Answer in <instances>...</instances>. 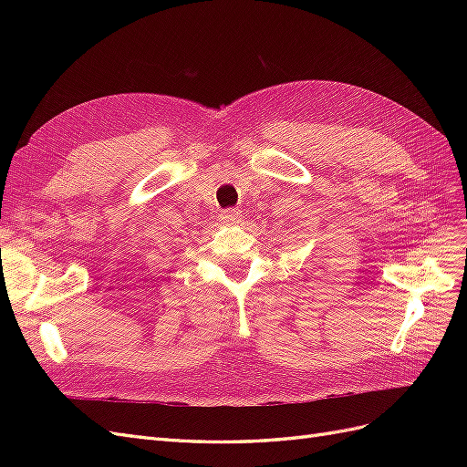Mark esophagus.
<instances>
[{
    "label": "esophagus",
    "instance_id": "obj_1",
    "mask_svg": "<svg viewBox=\"0 0 467 467\" xmlns=\"http://www.w3.org/2000/svg\"><path fill=\"white\" fill-rule=\"evenodd\" d=\"M222 220H223L225 223H237V222H239V212L234 210V208H232V210H230V208L223 210V212H222Z\"/></svg>",
    "mask_w": 467,
    "mask_h": 467
}]
</instances>
